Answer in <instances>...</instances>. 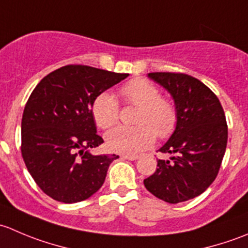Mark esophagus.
Instances as JSON below:
<instances>
[{
	"label": "esophagus",
	"mask_w": 248,
	"mask_h": 248,
	"mask_svg": "<svg viewBox=\"0 0 248 248\" xmlns=\"http://www.w3.org/2000/svg\"><path fill=\"white\" fill-rule=\"evenodd\" d=\"M122 158L128 159V161H136V159L139 158V156H136V155H133V156H129V155H124V156H122Z\"/></svg>",
	"instance_id": "obj_1"
}]
</instances>
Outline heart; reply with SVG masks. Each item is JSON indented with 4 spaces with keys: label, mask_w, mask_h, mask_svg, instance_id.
Instances as JSON below:
<instances>
[{
    "label": "heart",
    "mask_w": 248,
    "mask_h": 248,
    "mask_svg": "<svg viewBox=\"0 0 248 248\" xmlns=\"http://www.w3.org/2000/svg\"><path fill=\"white\" fill-rule=\"evenodd\" d=\"M120 94L126 106L138 108L134 117L137 126H119L110 131L106 137L109 150L132 156L149 147L155 137L167 139L174 133L177 124L176 106L162 96L154 82L141 78L129 80L122 85ZM91 112L99 128H111L119 121V102L112 94L102 92L94 98Z\"/></svg>",
    "instance_id": "heart-1"
}]
</instances>
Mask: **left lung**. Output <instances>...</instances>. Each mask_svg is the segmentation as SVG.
Instances as JSON below:
<instances>
[{"mask_svg":"<svg viewBox=\"0 0 248 248\" xmlns=\"http://www.w3.org/2000/svg\"><path fill=\"white\" fill-rule=\"evenodd\" d=\"M149 77L170 92L177 124L158 150L174 157L158 159V168L144 185L158 199L177 204L198 197L216 179L228 140L226 115L216 94L196 78L169 72H155Z\"/></svg>","mask_w":248,"mask_h":248,"instance_id":"left-lung-1","label":"left lung"}]
</instances>
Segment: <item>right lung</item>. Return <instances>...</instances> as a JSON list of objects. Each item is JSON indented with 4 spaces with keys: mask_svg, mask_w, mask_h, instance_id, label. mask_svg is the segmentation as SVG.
Listing matches in <instances>:
<instances>
[{
    "mask_svg": "<svg viewBox=\"0 0 248 248\" xmlns=\"http://www.w3.org/2000/svg\"><path fill=\"white\" fill-rule=\"evenodd\" d=\"M129 74L67 64L34 87L21 120V156L37 186L72 204L90 198L106 180L116 155H94L103 144L91 112L94 98Z\"/></svg>",
    "mask_w": 248,
    "mask_h": 248,
    "instance_id": "1",
    "label": "right lung"
}]
</instances>
